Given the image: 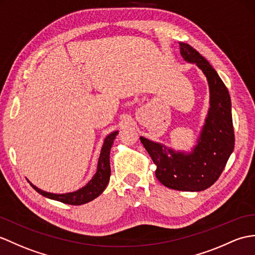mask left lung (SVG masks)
Segmentation results:
<instances>
[{
  "label": "left lung",
  "instance_id": "obj_1",
  "mask_svg": "<svg viewBox=\"0 0 255 255\" xmlns=\"http://www.w3.org/2000/svg\"><path fill=\"white\" fill-rule=\"evenodd\" d=\"M179 45L183 60L197 64L210 87V110L198 144L186 154L143 137L140 140L156 165L155 176L159 182L174 190L202 191L220 178L234 151L232 101L226 86L211 64L191 45L183 42Z\"/></svg>",
  "mask_w": 255,
  "mask_h": 255
}]
</instances>
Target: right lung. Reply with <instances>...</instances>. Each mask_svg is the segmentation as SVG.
I'll use <instances>...</instances> for the list:
<instances>
[{
    "label": "right lung",
    "instance_id": "add662e5",
    "mask_svg": "<svg viewBox=\"0 0 255 255\" xmlns=\"http://www.w3.org/2000/svg\"><path fill=\"white\" fill-rule=\"evenodd\" d=\"M118 131L112 132L105 138L104 143L102 146V150L100 153L99 163H98V169L97 173L92 177V179L89 181L85 187H82L79 190L75 192L64 193V194H55L50 193L40 190L39 188L33 186L32 183L29 181L31 187L35 191L42 194L43 197H46L52 200L60 201V202L70 204V205H81L90 202L93 199L98 198L99 195L104 191V189L108 186L111 177V165H110V152L112 144L116 138Z\"/></svg>",
    "mask_w": 255,
    "mask_h": 255
}]
</instances>
